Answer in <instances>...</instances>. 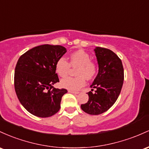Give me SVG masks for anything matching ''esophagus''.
Returning a JSON list of instances; mask_svg holds the SVG:
<instances>
[{"mask_svg":"<svg viewBox=\"0 0 149 149\" xmlns=\"http://www.w3.org/2000/svg\"><path fill=\"white\" fill-rule=\"evenodd\" d=\"M68 92L74 93V94H78V93H79V92H77V91H72V90H68Z\"/></svg>","mask_w":149,"mask_h":149,"instance_id":"obj_1","label":"esophagus"}]
</instances>
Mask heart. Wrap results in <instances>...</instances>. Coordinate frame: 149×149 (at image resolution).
I'll return each mask as SVG.
<instances>
[{
    "label": "heart",
    "instance_id": "obj_1",
    "mask_svg": "<svg viewBox=\"0 0 149 149\" xmlns=\"http://www.w3.org/2000/svg\"><path fill=\"white\" fill-rule=\"evenodd\" d=\"M71 67L76 68L75 77H67L62 79L61 85L70 90L77 91L84 86L86 79L91 80L96 76L98 65L96 62L91 61V56L83 50L72 52L69 56V63L65 58H61L56 64V72L61 77H65L69 74Z\"/></svg>",
    "mask_w": 149,
    "mask_h": 149
}]
</instances>
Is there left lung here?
I'll return each instance as SVG.
<instances>
[{
	"mask_svg": "<svg viewBox=\"0 0 149 149\" xmlns=\"http://www.w3.org/2000/svg\"><path fill=\"white\" fill-rule=\"evenodd\" d=\"M98 63V73L87 93L88 101L81 108L89 115H100L113 106L119 96L123 81L124 69L120 58L108 48L94 50ZM96 89L93 93L92 91Z\"/></svg>",
	"mask_w": 149,
	"mask_h": 149,
	"instance_id": "obj_1",
	"label": "left lung"
}]
</instances>
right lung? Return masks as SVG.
Listing matches in <instances>:
<instances>
[{
  "instance_id": "add662e5",
  "label": "right lung",
  "mask_w": 149,
  "mask_h": 149,
  "mask_svg": "<svg viewBox=\"0 0 149 149\" xmlns=\"http://www.w3.org/2000/svg\"><path fill=\"white\" fill-rule=\"evenodd\" d=\"M66 52L62 46L44 44L19 57L15 70V89L21 104L31 114L48 118L61 108L62 97L68 90L53 84L59 82L57 61Z\"/></svg>"
}]
</instances>
